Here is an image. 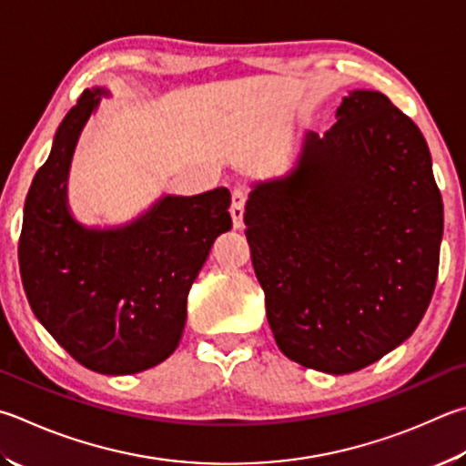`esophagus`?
I'll return each mask as SVG.
<instances>
[{
	"label": "esophagus",
	"instance_id": "esophagus-1",
	"mask_svg": "<svg viewBox=\"0 0 466 466\" xmlns=\"http://www.w3.org/2000/svg\"><path fill=\"white\" fill-rule=\"evenodd\" d=\"M244 206H247V196L242 191H234L232 193V204H230V216H232V224L234 230H240L242 228V219H244Z\"/></svg>",
	"mask_w": 466,
	"mask_h": 466
}]
</instances>
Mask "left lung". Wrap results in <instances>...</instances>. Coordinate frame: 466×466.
<instances>
[{"label":"left lung","instance_id":"obj_1","mask_svg":"<svg viewBox=\"0 0 466 466\" xmlns=\"http://www.w3.org/2000/svg\"><path fill=\"white\" fill-rule=\"evenodd\" d=\"M295 167L244 211L267 319L287 359L360 370L413 334L432 299L444 230L424 137L391 99L354 89Z\"/></svg>","mask_w":466,"mask_h":466}]
</instances>
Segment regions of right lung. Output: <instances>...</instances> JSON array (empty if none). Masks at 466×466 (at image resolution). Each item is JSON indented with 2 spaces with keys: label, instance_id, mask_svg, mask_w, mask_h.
Wrapping results in <instances>:
<instances>
[{
  "label": "right lung",
  "instance_id": "right-lung-1",
  "mask_svg": "<svg viewBox=\"0 0 466 466\" xmlns=\"http://www.w3.org/2000/svg\"><path fill=\"white\" fill-rule=\"evenodd\" d=\"M101 96L107 91H83L58 126L24 206L18 260L34 316L75 360L101 375H134L179 346L191 285L211 244L232 228L230 191L165 196L117 228L79 224L66 179Z\"/></svg>",
  "mask_w": 466,
  "mask_h": 466
}]
</instances>
